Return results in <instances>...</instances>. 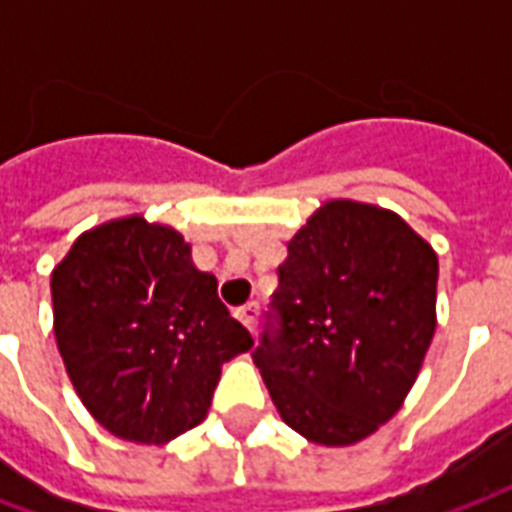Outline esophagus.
Returning a JSON list of instances; mask_svg holds the SVG:
<instances>
[{"instance_id": "obj_1", "label": "esophagus", "mask_w": 512, "mask_h": 512, "mask_svg": "<svg viewBox=\"0 0 512 512\" xmlns=\"http://www.w3.org/2000/svg\"><path fill=\"white\" fill-rule=\"evenodd\" d=\"M257 315H260V304H257V301H249V304H244V307H238V310H235V318L244 323L249 332H255Z\"/></svg>"}]
</instances>
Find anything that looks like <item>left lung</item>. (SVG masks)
I'll use <instances>...</instances> for the list:
<instances>
[{
    "label": "left lung",
    "instance_id": "left-lung-1",
    "mask_svg": "<svg viewBox=\"0 0 512 512\" xmlns=\"http://www.w3.org/2000/svg\"><path fill=\"white\" fill-rule=\"evenodd\" d=\"M252 351L304 439L376 433L417 381L436 332L439 260L397 213L332 200L293 235Z\"/></svg>",
    "mask_w": 512,
    "mask_h": 512
}]
</instances>
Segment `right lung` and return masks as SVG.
<instances>
[{
	"mask_svg": "<svg viewBox=\"0 0 512 512\" xmlns=\"http://www.w3.org/2000/svg\"><path fill=\"white\" fill-rule=\"evenodd\" d=\"M54 337L76 395L109 433L161 444L211 406L252 334L172 227L128 216L76 238L51 274Z\"/></svg>",
	"mask_w": 512,
	"mask_h": 512,
	"instance_id": "obj_1",
	"label": "right lung"
}]
</instances>
